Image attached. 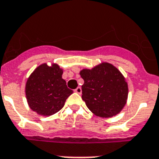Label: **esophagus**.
<instances>
[{
    "label": "esophagus",
    "mask_w": 159,
    "mask_h": 159,
    "mask_svg": "<svg viewBox=\"0 0 159 159\" xmlns=\"http://www.w3.org/2000/svg\"><path fill=\"white\" fill-rule=\"evenodd\" d=\"M74 91H75L76 93H77V94H82V88H81V86H77L75 90H74Z\"/></svg>",
    "instance_id": "obj_1"
}]
</instances>
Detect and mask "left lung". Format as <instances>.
I'll list each match as a JSON object with an SVG mask.
<instances>
[{
  "mask_svg": "<svg viewBox=\"0 0 159 159\" xmlns=\"http://www.w3.org/2000/svg\"><path fill=\"white\" fill-rule=\"evenodd\" d=\"M82 99L95 116L110 118L120 112L128 99L129 86L120 71L114 65L102 62L91 69H83Z\"/></svg>",
  "mask_w": 159,
  "mask_h": 159,
  "instance_id": "1",
  "label": "left lung"
}]
</instances>
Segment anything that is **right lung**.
<instances>
[{
	"label": "right lung",
	"mask_w": 159,
	"mask_h": 159,
	"mask_svg": "<svg viewBox=\"0 0 159 159\" xmlns=\"http://www.w3.org/2000/svg\"><path fill=\"white\" fill-rule=\"evenodd\" d=\"M63 69L57 64L39 65L27 78L25 87L26 101L32 111L43 116L58 112L73 90L62 78Z\"/></svg>",
	"instance_id": "add662e5"
}]
</instances>
